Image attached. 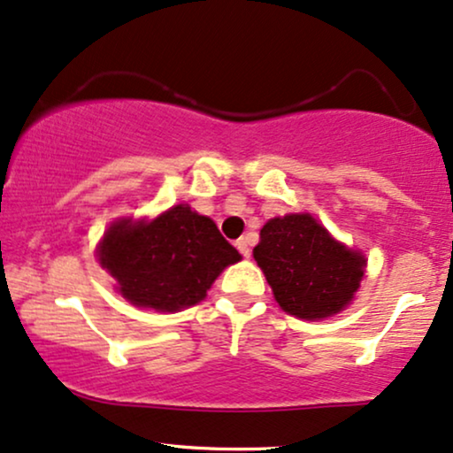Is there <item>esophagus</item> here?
Returning a JSON list of instances; mask_svg holds the SVG:
<instances>
[{"label": "esophagus", "instance_id": "1", "mask_svg": "<svg viewBox=\"0 0 453 453\" xmlns=\"http://www.w3.org/2000/svg\"><path fill=\"white\" fill-rule=\"evenodd\" d=\"M235 245H237L239 252H242L243 258H250V254H252V250H250V242H248V237H239L237 242H235Z\"/></svg>", "mask_w": 453, "mask_h": 453}]
</instances>
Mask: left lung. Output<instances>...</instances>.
Returning <instances> with one entry per match:
<instances>
[{"label":"left lung","instance_id":"obj_1","mask_svg":"<svg viewBox=\"0 0 453 453\" xmlns=\"http://www.w3.org/2000/svg\"><path fill=\"white\" fill-rule=\"evenodd\" d=\"M254 260L289 315L319 321L350 304L365 273V256L346 248L311 214L271 218Z\"/></svg>","mask_w":453,"mask_h":453}]
</instances>
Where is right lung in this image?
Masks as SVG:
<instances>
[{"label": "right lung", "instance_id": "obj_1", "mask_svg": "<svg viewBox=\"0 0 453 453\" xmlns=\"http://www.w3.org/2000/svg\"><path fill=\"white\" fill-rule=\"evenodd\" d=\"M98 260L132 304L176 312L201 303L242 254L211 218L180 203L153 220H115L98 245Z\"/></svg>", "mask_w": 453, "mask_h": 453}]
</instances>
